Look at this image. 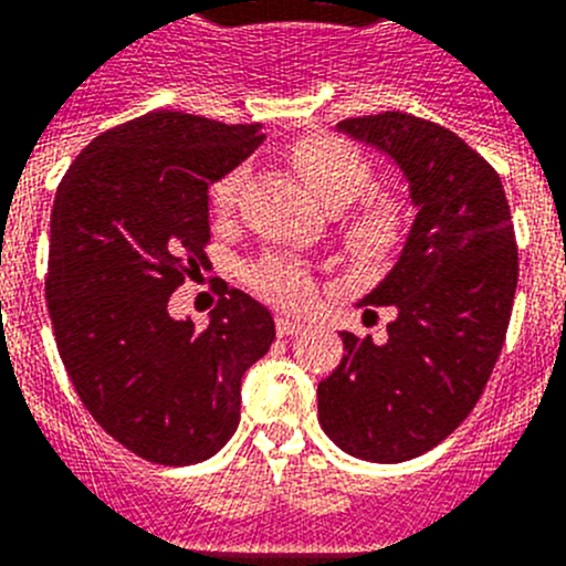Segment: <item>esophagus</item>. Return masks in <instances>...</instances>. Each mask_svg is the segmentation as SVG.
<instances>
[{"mask_svg":"<svg viewBox=\"0 0 566 566\" xmlns=\"http://www.w3.org/2000/svg\"><path fill=\"white\" fill-rule=\"evenodd\" d=\"M302 327H304V324L298 322V318H290V316H284V313H279V316H276V333H279V336H293V333H298Z\"/></svg>","mask_w":566,"mask_h":566,"instance_id":"1","label":"esophagus"}]
</instances>
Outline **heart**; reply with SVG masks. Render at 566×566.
I'll use <instances>...</instances> for the list:
<instances>
[{"instance_id":"heart-1","label":"heart","mask_w":566,"mask_h":566,"mask_svg":"<svg viewBox=\"0 0 566 566\" xmlns=\"http://www.w3.org/2000/svg\"><path fill=\"white\" fill-rule=\"evenodd\" d=\"M290 159L311 185L313 193L333 210H342L370 190L373 170L356 147L331 136H311L293 145ZM244 167H233L210 185V205L219 216H228L244 188ZM405 210L390 196H367L344 224V239L353 250L370 253L385 250L399 239ZM250 287L270 302L302 311L313 298V279L307 268L284 255H264L248 270Z\"/></svg>"}]
</instances>
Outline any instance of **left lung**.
Returning <instances> with one entry per match:
<instances>
[{
  "instance_id": "obj_1",
  "label": "left lung",
  "mask_w": 566,
  "mask_h": 566,
  "mask_svg": "<svg viewBox=\"0 0 566 566\" xmlns=\"http://www.w3.org/2000/svg\"><path fill=\"white\" fill-rule=\"evenodd\" d=\"M338 130L399 165L419 213L399 262L361 298L396 311L387 338L342 333V365L318 381V424L344 453L399 464L441 444L488 387L518 250L499 174L453 130L399 111Z\"/></svg>"
}]
</instances>
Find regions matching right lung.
Listing matches in <instances>:
<instances>
[{"label": "right lung", "instance_id": "add662e5", "mask_svg": "<svg viewBox=\"0 0 566 566\" xmlns=\"http://www.w3.org/2000/svg\"><path fill=\"white\" fill-rule=\"evenodd\" d=\"M262 142V125L154 111L96 136L56 190L45 296L59 356L96 424L139 459L219 453L244 370L276 338L242 290L224 287L205 331L167 313L208 262V188Z\"/></svg>", "mask_w": 566, "mask_h": 566}]
</instances>
